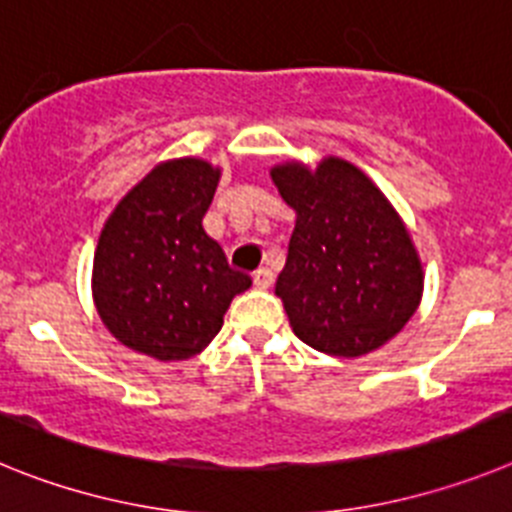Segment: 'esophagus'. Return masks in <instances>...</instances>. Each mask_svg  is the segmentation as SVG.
Segmentation results:
<instances>
[{"mask_svg":"<svg viewBox=\"0 0 512 512\" xmlns=\"http://www.w3.org/2000/svg\"><path fill=\"white\" fill-rule=\"evenodd\" d=\"M252 281H255L257 288H270L275 281V275L270 268H260L255 275H252Z\"/></svg>","mask_w":512,"mask_h":512,"instance_id":"34e87169","label":"esophagus"}]
</instances>
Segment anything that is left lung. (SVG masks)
<instances>
[{
	"label": "left lung",
	"mask_w": 512,
	"mask_h": 512,
	"mask_svg": "<svg viewBox=\"0 0 512 512\" xmlns=\"http://www.w3.org/2000/svg\"><path fill=\"white\" fill-rule=\"evenodd\" d=\"M296 211L275 281L291 330L319 353L358 358L402 332L422 299L420 255L397 208L355 164L288 159L270 170Z\"/></svg>",
	"instance_id": "8db88e82"
}]
</instances>
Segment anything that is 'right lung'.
Wrapping results in <instances>:
<instances>
[{"mask_svg": "<svg viewBox=\"0 0 512 512\" xmlns=\"http://www.w3.org/2000/svg\"><path fill=\"white\" fill-rule=\"evenodd\" d=\"M221 167L167 159L123 195L100 231L92 299L110 335L157 361H185L219 335L250 275L203 229Z\"/></svg>", "mask_w": 512, "mask_h": 512, "instance_id": "right-lung-1", "label": "right lung"}]
</instances>
